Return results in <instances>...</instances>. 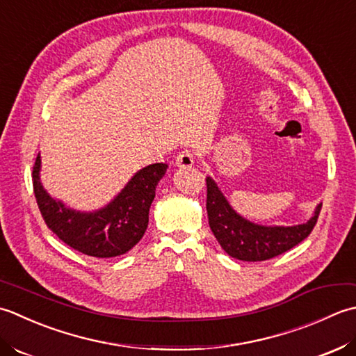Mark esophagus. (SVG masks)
Listing matches in <instances>:
<instances>
[{
    "label": "esophagus",
    "mask_w": 356,
    "mask_h": 356,
    "mask_svg": "<svg viewBox=\"0 0 356 356\" xmlns=\"http://www.w3.org/2000/svg\"><path fill=\"white\" fill-rule=\"evenodd\" d=\"M193 161H195V156H193L192 152L187 150V149L181 150L179 154L177 155V159H175L178 168H191Z\"/></svg>",
    "instance_id": "obj_1"
}]
</instances>
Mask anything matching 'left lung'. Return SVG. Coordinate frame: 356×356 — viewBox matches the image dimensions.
Wrapping results in <instances>:
<instances>
[{"label": "left lung", "mask_w": 356, "mask_h": 356, "mask_svg": "<svg viewBox=\"0 0 356 356\" xmlns=\"http://www.w3.org/2000/svg\"><path fill=\"white\" fill-rule=\"evenodd\" d=\"M207 216L216 241L232 258L241 261H266L300 244L314 230L321 204L312 218L296 226H261L238 215L230 207L215 181L207 177Z\"/></svg>", "instance_id": "1"}]
</instances>
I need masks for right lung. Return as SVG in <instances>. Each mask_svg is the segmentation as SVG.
<instances>
[{
  "instance_id": "right-lung-1",
  "label": "right lung",
  "mask_w": 356,
  "mask_h": 356,
  "mask_svg": "<svg viewBox=\"0 0 356 356\" xmlns=\"http://www.w3.org/2000/svg\"><path fill=\"white\" fill-rule=\"evenodd\" d=\"M41 156L33 165L36 202L47 227L72 249L97 258H113L129 252L143 238L158 181L168 164L156 163L138 170L107 206L95 212H78L54 200L40 181Z\"/></svg>"
}]
</instances>
